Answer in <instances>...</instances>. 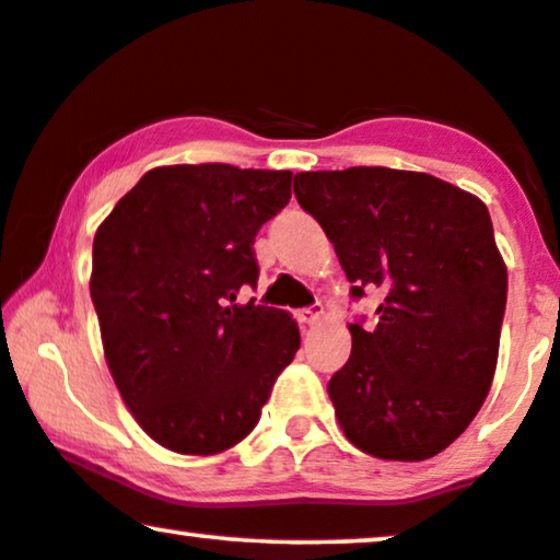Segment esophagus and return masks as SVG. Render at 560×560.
I'll use <instances>...</instances> for the list:
<instances>
[{
  "instance_id": "1",
  "label": "esophagus",
  "mask_w": 560,
  "mask_h": 560,
  "mask_svg": "<svg viewBox=\"0 0 560 560\" xmlns=\"http://www.w3.org/2000/svg\"><path fill=\"white\" fill-rule=\"evenodd\" d=\"M320 316H324V305H320V303H313V305H308V308H301V311L295 313L298 324H301V326L318 324Z\"/></svg>"
}]
</instances>
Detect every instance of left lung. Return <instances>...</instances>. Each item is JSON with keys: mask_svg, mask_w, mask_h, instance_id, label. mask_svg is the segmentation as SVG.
<instances>
[{"mask_svg": "<svg viewBox=\"0 0 560 560\" xmlns=\"http://www.w3.org/2000/svg\"><path fill=\"white\" fill-rule=\"evenodd\" d=\"M351 282L380 288L377 318L349 326V362L328 382L347 439L389 462H423L466 431L492 387L508 267L477 196L393 167L295 173Z\"/></svg>", "mask_w": 560, "mask_h": 560, "instance_id": "left-lung-1", "label": "left lung"}]
</instances>
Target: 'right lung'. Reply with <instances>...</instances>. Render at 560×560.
<instances>
[{
  "label": "right lung",
  "mask_w": 560,
  "mask_h": 560,
  "mask_svg": "<svg viewBox=\"0 0 560 560\" xmlns=\"http://www.w3.org/2000/svg\"><path fill=\"white\" fill-rule=\"evenodd\" d=\"M290 171L226 163L144 173L94 236L106 364L137 423L175 454L249 435L301 334L290 313L236 303L255 288V236L290 201Z\"/></svg>",
  "instance_id": "right-lung-1"
}]
</instances>
